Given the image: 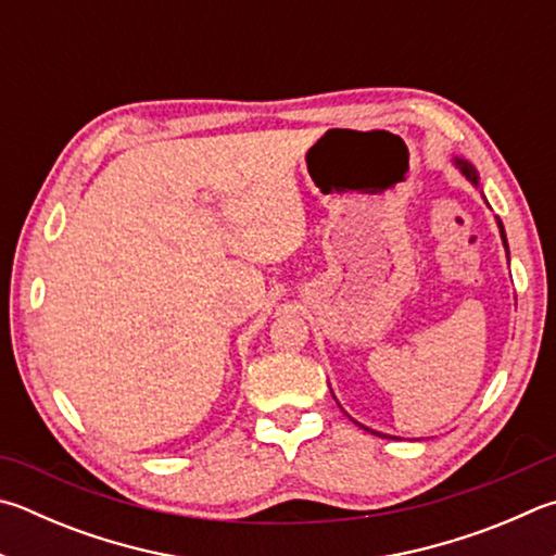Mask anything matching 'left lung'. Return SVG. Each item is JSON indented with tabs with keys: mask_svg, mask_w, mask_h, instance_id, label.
<instances>
[{
	"mask_svg": "<svg viewBox=\"0 0 556 556\" xmlns=\"http://www.w3.org/2000/svg\"><path fill=\"white\" fill-rule=\"evenodd\" d=\"M454 165H457L459 169H462V175L467 177L473 187H479V175H477V169H473V165L471 163H467V160H459V157H454ZM496 224H498V230H501V240H503V248H506V252H508V240H506V230H503V224H501V218H496ZM357 422V420H355ZM359 428H365L362 426V422H357ZM365 430H369V428H365ZM369 432H375V430H369ZM375 435H379L381 438V432H375Z\"/></svg>",
	"mask_w": 556,
	"mask_h": 556,
	"instance_id": "8db88e82",
	"label": "left lung"
}]
</instances>
